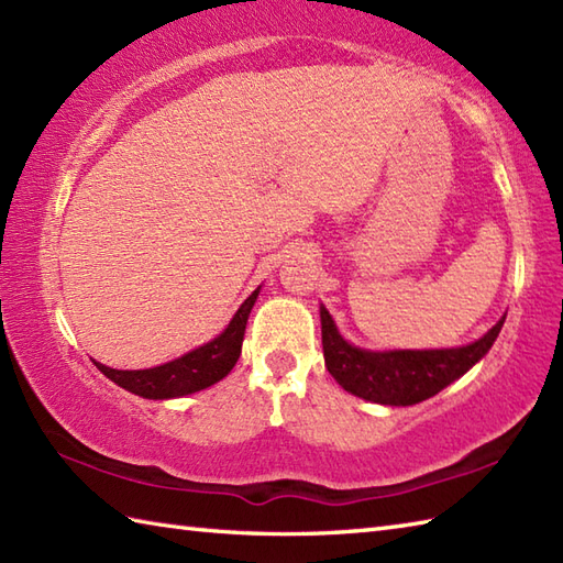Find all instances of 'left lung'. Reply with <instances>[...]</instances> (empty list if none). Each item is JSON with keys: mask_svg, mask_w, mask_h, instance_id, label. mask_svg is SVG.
Wrapping results in <instances>:
<instances>
[{"mask_svg": "<svg viewBox=\"0 0 563 563\" xmlns=\"http://www.w3.org/2000/svg\"><path fill=\"white\" fill-rule=\"evenodd\" d=\"M500 327L504 319L479 341L462 349L375 353L345 343L331 314L321 307V345H324L329 373L345 391L387 406H411L435 397L440 389L482 361L494 345Z\"/></svg>", "mask_w": 563, "mask_h": 563, "instance_id": "obj_1", "label": "left lung"}]
</instances>
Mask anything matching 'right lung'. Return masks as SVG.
Returning a JSON list of instances; mask_svg holds the SVG:
<instances>
[{
    "mask_svg": "<svg viewBox=\"0 0 563 563\" xmlns=\"http://www.w3.org/2000/svg\"><path fill=\"white\" fill-rule=\"evenodd\" d=\"M258 297V290L251 292L244 305L236 309L232 317L230 327H227L218 339L200 345V349L190 351L159 367L150 369H113L97 363L101 373L113 379L118 387L137 394V397L145 399H172V397H186V394H194L206 389L214 382L230 375V369L239 361V353H242V341L246 331V319L251 307H254Z\"/></svg>",
    "mask_w": 563,
    "mask_h": 563,
    "instance_id": "1",
    "label": "right lung"
}]
</instances>
